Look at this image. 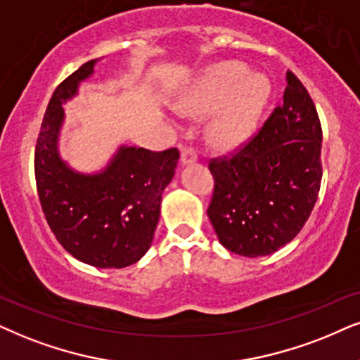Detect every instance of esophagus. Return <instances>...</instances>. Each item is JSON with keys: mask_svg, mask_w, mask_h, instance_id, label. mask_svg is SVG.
Instances as JSON below:
<instances>
[{"mask_svg": "<svg viewBox=\"0 0 360 360\" xmlns=\"http://www.w3.org/2000/svg\"><path fill=\"white\" fill-rule=\"evenodd\" d=\"M198 161V153H195L194 148H183L181 149V162L183 165H193V162Z\"/></svg>", "mask_w": 360, "mask_h": 360, "instance_id": "obj_1", "label": "esophagus"}]
</instances>
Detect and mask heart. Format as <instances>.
<instances>
[{
    "mask_svg": "<svg viewBox=\"0 0 360 360\" xmlns=\"http://www.w3.org/2000/svg\"><path fill=\"white\" fill-rule=\"evenodd\" d=\"M271 84L266 76L249 75V68L227 61L209 70L177 99V109L189 116L214 111L207 122V136L216 146L233 148L244 143L256 129Z\"/></svg>",
    "mask_w": 360,
    "mask_h": 360,
    "instance_id": "heart-1",
    "label": "heart"
}]
</instances>
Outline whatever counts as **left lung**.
Listing matches in <instances>:
<instances>
[{"label":"left lung","instance_id":"left-lung-1","mask_svg":"<svg viewBox=\"0 0 360 360\" xmlns=\"http://www.w3.org/2000/svg\"><path fill=\"white\" fill-rule=\"evenodd\" d=\"M322 127L307 89L288 72L284 103L231 156L209 161V221L227 251L269 256L302 229L322 179Z\"/></svg>","mask_w":360,"mask_h":360}]
</instances>
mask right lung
<instances>
[{
  "mask_svg": "<svg viewBox=\"0 0 360 360\" xmlns=\"http://www.w3.org/2000/svg\"><path fill=\"white\" fill-rule=\"evenodd\" d=\"M91 59L54 89L34 149L36 188L44 217L71 256L101 269H121L148 252L159 221L161 195L174 176L179 151L121 146L96 174L72 171L59 158L63 103L93 75Z\"/></svg>",
  "mask_w": 360,
  "mask_h": 360,
  "instance_id": "add662e5",
  "label": "right lung"
}]
</instances>
